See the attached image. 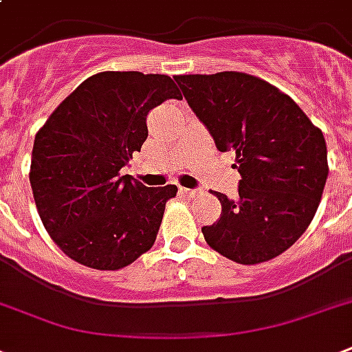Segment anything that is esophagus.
<instances>
[{
    "label": "esophagus",
    "mask_w": 352,
    "mask_h": 352,
    "mask_svg": "<svg viewBox=\"0 0 352 352\" xmlns=\"http://www.w3.org/2000/svg\"><path fill=\"white\" fill-rule=\"evenodd\" d=\"M182 195H186V197H195L197 195V190H190V188H181Z\"/></svg>",
    "instance_id": "obj_1"
}]
</instances>
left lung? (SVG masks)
Returning <instances> with one entry per match:
<instances>
[{
	"mask_svg": "<svg viewBox=\"0 0 352 352\" xmlns=\"http://www.w3.org/2000/svg\"><path fill=\"white\" fill-rule=\"evenodd\" d=\"M188 106L221 153L234 151L241 181L221 201L217 223L203 226L214 250L241 265L283 254L311 225L329 175L327 146L289 95L252 74L175 76Z\"/></svg>",
	"mask_w": 352,
	"mask_h": 352,
	"instance_id": "obj_1",
	"label": "left lung"
}]
</instances>
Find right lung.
<instances>
[{
	"mask_svg": "<svg viewBox=\"0 0 352 352\" xmlns=\"http://www.w3.org/2000/svg\"><path fill=\"white\" fill-rule=\"evenodd\" d=\"M170 98L182 96L166 74L106 71L82 82L36 133V208L71 259L118 270L153 246L177 186L148 188L120 170L148 138L149 111Z\"/></svg>",
	"mask_w": 352,
	"mask_h": 352,
	"instance_id": "obj_1",
	"label": "right lung"
}]
</instances>
